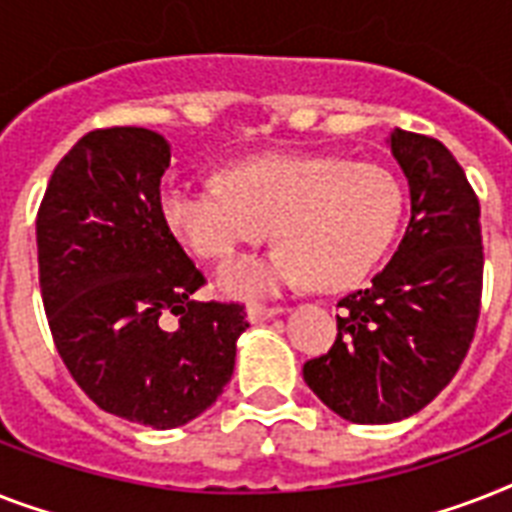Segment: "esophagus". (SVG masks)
<instances>
[{
	"label": "esophagus",
	"instance_id": "1",
	"mask_svg": "<svg viewBox=\"0 0 512 512\" xmlns=\"http://www.w3.org/2000/svg\"><path fill=\"white\" fill-rule=\"evenodd\" d=\"M281 308H265V305H249L247 308V319L249 324H263V321L279 316Z\"/></svg>",
	"mask_w": 512,
	"mask_h": 512
}]
</instances>
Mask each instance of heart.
I'll return each mask as SVG.
<instances>
[{
	"mask_svg": "<svg viewBox=\"0 0 512 512\" xmlns=\"http://www.w3.org/2000/svg\"><path fill=\"white\" fill-rule=\"evenodd\" d=\"M159 209L177 239L209 260L260 244L273 228L281 247L217 271V287L225 295L257 300L303 281L345 289L366 279L396 241L404 193L396 177L377 164L268 154L225 172L223 185L170 177Z\"/></svg>",
	"mask_w": 512,
	"mask_h": 512,
	"instance_id": "1",
	"label": "heart"
}]
</instances>
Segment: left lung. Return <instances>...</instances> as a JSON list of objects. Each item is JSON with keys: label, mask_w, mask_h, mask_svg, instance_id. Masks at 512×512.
<instances>
[{"label": "left lung", "mask_w": 512, "mask_h": 512, "mask_svg": "<svg viewBox=\"0 0 512 512\" xmlns=\"http://www.w3.org/2000/svg\"><path fill=\"white\" fill-rule=\"evenodd\" d=\"M385 143L409 183L404 239L372 287L337 303L335 345L303 366L308 388L358 425L412 417L452 382L484 279L481 207L449 148L398 127Z\"/></svg>", "instance_id": "obj_1"}]
</instances>
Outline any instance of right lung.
Masks as SVG:
<instances>
[{
  "mask_svg": "<svg viewBox=\"0 0 512 512\" xmlns=\"http://www.w3.org/2000/svg\"><path fill=\"white\" fill-rule=\"evenodd\" d=\"M170 156L143 127L87 132L36 217L39 287L63 364L103 412L156 430L215 404L249 327L241 305L191 297L204 276L159 209Z\"/></svg>",
  "mask_w": 512,
  "mask_h": 512,
  "instance_id": "add662e5",
  "label": "right lung"
}]
</instances>
